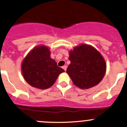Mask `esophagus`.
Here are the masks:
<instances>
[{"instance_id":"1","label":"esophagus","mask_w":127,"mask_h":127,"mask_svg":"<svg viewBox=\"0 0 127 127\" xmlns=\"http://www.w3.org/2000/svg\"><path fill=\"white\" fill-rule=\"evenodd\" d=\"M62 68H63V69L65 71H66V69H67V66H63V67H62Z\"/></svg>"}]
</instances>
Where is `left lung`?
<instances>
[{
    "instance_id": "left-lung-1",
    "label": "left lung",
    "mask_w": 127,
    "mask_h": 127,
    "mask_svg": "<svg viewBox=\"0 0 127 127\" xmlns=\"http://www.w3.org/2000/svg\"><path fill=\"white\" fill-rule=\"evenodd\" d=\"M70 64L67 69L73 84L82 89L96 86L106 71V64L96 49L88 44H81L69 52Z\"/></svg>"
}]
</instances>
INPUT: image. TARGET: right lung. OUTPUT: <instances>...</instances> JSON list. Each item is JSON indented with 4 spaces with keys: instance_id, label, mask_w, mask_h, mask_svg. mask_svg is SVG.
Returning a JSON list of instances; mask_svg holds the SVG:
<instances>
[{
    "instance_id": "1",
    "label": "right lung",
    "mask_w": 127,
    "mask_h": 127,
    "mask_svg": "<svg viewBox=\"0 0 127 127\" xmlns=\"http://www.w3.org/2000/svg\"><path fill=\"white\" fill-rule=\"evenodd\" d=\"M50 55L48 47L39 46L33 49L23 60L22 74L25 81L32 87L43 90L49 88L58 75L64 72L57 66Z\"/></svg>"
}]
</instances>
